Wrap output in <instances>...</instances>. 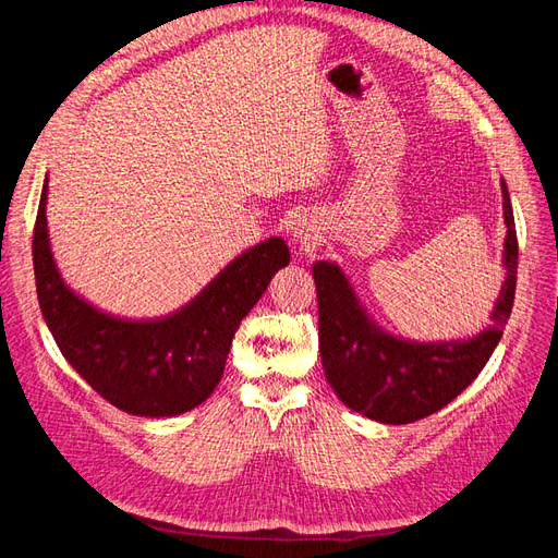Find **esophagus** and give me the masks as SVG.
<instances>
[{
	"label": "esophagus",
	"instance_id": "1",
	"mask_svg": "<svg viewBox=\"0 0 558 558\" xmlns=\"http://www.w3.org/2000/svg\"><path fill=\"white\" fill-rule=\"evenodd\" d=\"M293 238H295V244H298L302 251H310V248H314V246L318 244V234H316V230L310 228V226H298V228L293 230Z\"/></svg>",
	"mask_w": 558,
	"mask_h": 558
}]
</instances>
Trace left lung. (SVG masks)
<instances>
[{
  "instance_id": "obj_1",
  "label": "left lung",
  "mask_w": 558,
  "mask_h": 558,
  "mask_svg": "<svg viewBox=\"0 0 558 558\" xmlns=\"http://www.w3.org/2000/svg\"><path fill=\"white\" fill-rule=\"evenodd\" d=\"M502 263L508 269L496 300L492 326L470 340L410 342L384 332L369 320L344 272L335 263L312 267L318 300V349L332 391L349 410L379 424H412L442 410L472 384L498 347L508 324L517 286V230L505 181Z\"/></svg>"
}]
</instances>
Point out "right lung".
Masks as SVG:
<instances>
[{"label":"right lung","instance_id":"obj_1","mask_svg":"<svg viewBox=\"0 0 558 558\" xmlns=\"http://www.w3.org/2000/svg\"><path fill=\"white\" fill-rule=\"evenodd\" d=\"M48 179L39 199L32 258L39 307L62 356L113 408L137 416H177L205 402L221 381L232 337L289 265L291 251L269 238L244 251L179 312L154 320L102 314L58 272L46 228Z\"/></svg>","mask_w":558,"mask_h":558}]
</instances>
